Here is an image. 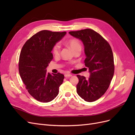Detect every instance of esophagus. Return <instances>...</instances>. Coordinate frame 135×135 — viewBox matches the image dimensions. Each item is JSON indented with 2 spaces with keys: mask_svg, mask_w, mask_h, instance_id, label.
I'll return each mask as SVG.
<instances>
[{
  "mask_svg": "<svg viewBox=\"0 0 135 135\" xmlns=\"http://www.w3.org/2000/svg\"><path fill=\"white\" fill-rule=\"evenodd\" d=\"M64 75H65V77H70L72 76V74H68V73H67V74H65Z\"/></svg>",
  "mask_w": 135,
  "mask_h": 135,
  "instance_id": "34e87169",
  "label": "esophagus"
}]
</instances>
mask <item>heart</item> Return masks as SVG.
<instances>
[{"instance_id":"obj_1","label":"heart","mask_w":135,"mask_h":135,"mask_svg":"<svg viewBox=\"0 0 135 135\" xmlns=\"http://www.w3.org/2000/svg\"><path fill=\"white\" fill-rule=\"evenodd\" d=\"M68 46L70 48L71 50L75 52L78 50H81V46L79 40L76 39H71L68 40L66 43ZM52 54L55 56H58L60 55V47L59 44H56L52 48Z\"/></svg>"}]
</instances>
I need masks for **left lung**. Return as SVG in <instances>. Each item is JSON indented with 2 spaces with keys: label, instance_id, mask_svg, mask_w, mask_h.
<instances>
[{
  "label": "left lung",
  "instance_id": "1",
  "mask_svg": "<svg viewBox=\"0 0 135 135\" xmlns=\"http://www.w3.org/2000/svg\"><path fill=\"white\" fill-rule=\"evenodd\" d=\"M83 42L86 58L85 66L90 73L88 79L77 75L78 95L85 101H95L107 91L114 75V64L112 50L109 43L90 28L69 32Z\"/></svg>",
  "mask_w": 135,
  "mask_h": 135
}]
</instances>
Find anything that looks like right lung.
I'll use <instances>...</instances> for the list:
<instances>
[{
  "label": "right lung",
  "instance_id": "1",
  "mask_svg": "<svg viewBox=\"0 0 135 135\" xmlns=\"http://www.w3.org/2000/svg\"><path fill=\"white\" fill-rule=\"evenodd\" d=\"M66 32L42 30L27 40L20 55V76L30 95L42 103L52 101L58 95L64 75L50 74L46 68L53 59L52 50Z\"/></svg>",
  "mask_w": 135,
  "mask_h": 135
}]
</instances>
